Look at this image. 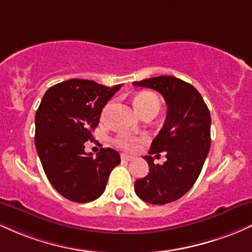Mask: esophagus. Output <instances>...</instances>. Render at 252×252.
I'll list each match as a JSON object with an SVG mask.
<instances>
[{
    "mask_svg": "<svg viewBox=\"0 0 252 252\" xmlns=\"http://www.w3.org/2000/svg\"><path fill=\"white\" fill-rule=\"evenodd\" d=\"M121 159H123V160H132V159H134V157L129 156V155L123 154V155H121Z\"/></svg>",
    "mask_w": 252,
    "mask_h": 252,
    "instance_id": "esophagus-1",
    "label": "esophagus"
}]
</instances>
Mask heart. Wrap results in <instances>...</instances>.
I'll list each match as a JSON object with an SVG mask.
<instances>
[{
    "label": "heart",
    "instance_id": "heart-1",
    "mask_svg": "<svg viewBox=\"0 0 252 252\" xmlns=\"http://www.w3.org/2000/svg\"><path fill=\"white\" fill-rule=\"evenodd\" d=\"M133 104L140 115L143 114L144 112L149 111V109H155V111L158 112L160 107L159 98H158L155 94L149 92H143L139 93L138 95H135ZM145 135L121 133L115 138V144H117L119 148L127 150V151H134V150L139 146V144L145 140Z\"/></svg>",
    "mask_w": 252,
    "mask_h": 252
}]
</instances>
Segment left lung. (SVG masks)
Returning <instances> with one entry per match:
<instances>
[{
	"label": "left lung",
	"instance_id": "8db88e82",
	"mask_svg": "<svg viewBox=\"0 0 252 252\" xmlns=\"http://www.w3.org/2000/svg\"><path fill=\"white\" fill-rule=\"evenodd\" d=\"M133 86L160 93L168 107L165 123L149 151L165 152L166 160L159 165L151 156L144 157L150 172L135 181V194L152 205L172 202L193 187L202 170L211 148L210 111L191 84L172 76L133 82Z\"/></svg>",
	"mask_w": 252,
	"mask_h": 252
}]
</instances>
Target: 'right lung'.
I'll list each match as a JSON object with an SVG mask.
<instances>
[{"mask_svg": "<svg viewBox=\"0 0 252 252\" xmlns=\"http://www.w3.org/2000/svg\"><path fill=\"white\" fill-rule=\"evenodd\" d=\"M123 84L104 87L88 80H69L47 89L35 113V148L50 183L70 201L86 203L100 197L109 174L120 163L111 148L93 154V139L106 103Z\"/></svg>", "mask_w": 252, "mask_h": 252, "instance_id": "add662e5", "label": "right lung"}]
</instances>
